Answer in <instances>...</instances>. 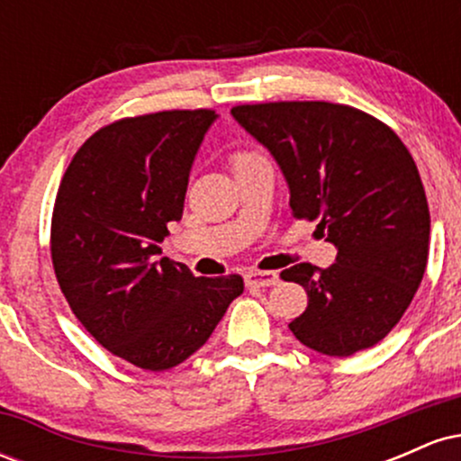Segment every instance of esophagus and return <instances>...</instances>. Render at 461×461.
<instances>
[{"label": "esophagus", "mask_w": 461, "mask_h": 461, "mask_svg": "<svg viewBox=\"0 0 461 461\" xmlns=\"http://www.w3.org/2000/svg\"><path fill=\"white\" fill-rule=\"evenodd\" d=\"M245 279L247 285H256V288H268V285L279 284V275L275 271H249Z\"/></svg>", "instance_id": "34e87169"}]
</instances>
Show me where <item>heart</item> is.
Instances as JSON below:
<instances>
[{"mask_svg": "<svg viewBox=\"0 0 461 461\" xmlns=\"http://www.w3.org/2000/svg\"><path fill=\"white\" fill-rule=\"evenodd\" d=\"M251 158H256V156H251V153H240V156L234 158V167H236V164L245 162V160H251Z\"/></svg>", "mask_w": 461, "mask_h": 461, "instance_id": "1", "label": "heart"}]
</instances>
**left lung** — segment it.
<instances>
[{
	"instance_id": "obj_1",
	"label": "left lung",
	"mask_w": 461,
	"mask_h": 461,
	"mask_svg": "<svg viewBox=\"0 0 461 461\" xmlns=\"http://www.w3.org/2000/svg\"><path fill=\"white\" fill-rule=\"evenodd\" d=\"M231 116L277 162L297 219L338 249L327 268L294 264L308 310L290 322L312 351L348 357L401 321L429 256V208L407 147L388 125L327 102L236 105Z\"/></svg>"
}]
</instances>
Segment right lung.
I'll use <instances>...</instances> for the list:
<instances>
[{"instance_id":"1","label":"right lung","mask_w":461,"mask_h":461,"mask_svg":"<svg viewBox=\"0 0 461 461\" xmlns=\"http://www.w3.org/2000/svg\"><path fill=\"white\" fill-rule=\"evenodd\" d=\"M216 119L212 110H171L105 125L58 188L51 260L60 290L95 340L139 368L188 359L245 290L240 275L194 277L162 258Z\"/></svg>"}]
</instances>
